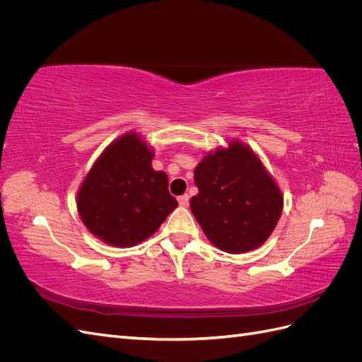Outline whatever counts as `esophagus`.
Instances as JSON below:
<instances>
[{
  "label": "esophagus",
  "instance_id": "34e87169",
  "mask_svg": "<svg viewBox=\"0 0 362 362\" xmlns=\"http://www.w3.org/2000/svg\"><path fill=\"white\" fill-rule=\"evenodd\" d=\"M189 201H190L189 194H182V196H180V198H178V202H180L181 206H189Z\"/></svg>",
  "mask_w": 362,
  "mask_h": 362
}]
</instances>
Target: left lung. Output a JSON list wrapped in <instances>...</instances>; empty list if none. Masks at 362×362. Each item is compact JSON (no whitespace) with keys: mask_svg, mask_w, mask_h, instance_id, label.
<instances>
[{"mask_svg":"<svg viewBox=\"0 0 362 362\" xmlns=\"http://www.w3.org/2000/svg\"><path fill=\"white\" fill-rule=\"evenodd\" d=\"M190 210L210 242L228 254L259 247L275 229L284 196L259 157L240 140L208 152L194 169Z\"/></svg>","mask_w":362,"mask_h":362,"instance_id":"1","label":"left lung"}]
</instances>
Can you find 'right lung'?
Instances as JSON below:
<instances>
[{"mask_svg": "<svg viewBox=\"0 0 362 362\" xmlns=\"http://www.w3.org/2000/svg\"><path fill=\"white\" fill-rule=\"evenodd\" d=\"M154 149L129 131L98 157L76 194L83 223L104 243L129 247L154 234L178 206L163 170L152 169Z\"/></svg>", "mask_w": 362, "mask_h": 362, "instance_id": "right-lung-1", "label": "right lung"}]
</instances>
